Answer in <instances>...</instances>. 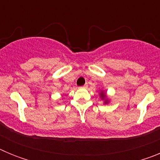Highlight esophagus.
<instances>
[{
    "label": "esophagus",
    "instance_id": "esophagus-1",
    "mask_svg": "<svg viewBox=\"0 0 160 160\" xmlns=\"http://www.w3.org/2000/svg\"><path fill=\"white\" fill-rule=\"evenodd\" d=\"M87 87H88V85H87V84H85L84 86H82V87H81V88H87Z\"/></svg>",
    "mask_w": 160,
    "mask_h": 160
}]
</instances>
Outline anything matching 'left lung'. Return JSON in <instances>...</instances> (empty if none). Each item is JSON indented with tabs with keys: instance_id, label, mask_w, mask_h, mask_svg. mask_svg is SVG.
Wrapping results in <instances>:
<instances>
[{
	"instance_id": "left-lung-1",
	"label": "left lung",
	"mask_w": 160,
	"mask_h": 160,
	"mask_svg": "<svg viewBox=\"0 0 160 160\" xmlns=\"http://www.w3.org/2000/svg\"><path fill=\"white\" fill-rule=\"evenodd\" d=\"M100 96H101L102 99H105V98H106V94H105V93L101 92V94H100ZM105 103H107V100H106V101H105Z\"/></svg>"
}]
</instances>
